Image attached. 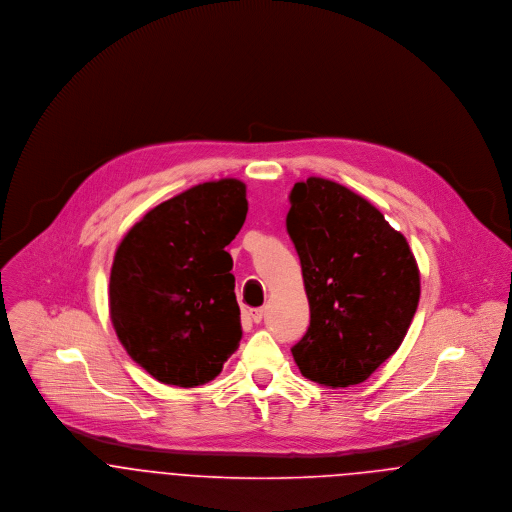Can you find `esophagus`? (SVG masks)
Segmentation results:
<instances>
[{
	"label": "esophagus",
	"mask_w": 512,
	"mask_h": 512,
	"mask_svg": "<svg viewBox=\"0 0 512 512\" xmlns=\"http://www.w3.org/2000/svg\"><path fill=\"white\" fill-rule=\"evenodd\" d=\"M250 317H252L254 323H260V321L264 319V307H254V309H250Z\"/></svg>",
	"instance_id": "34e87169"
}]
</instances>
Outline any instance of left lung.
<instances>
[{
	"label": "left lung",
	"instance_id": "obj_1",
	"mask_svg": "<svg viewBox=\"0 0 512 512\" xmlns=\"http://www.w3.org/2000/svg\"><path fill=\"white\" fill-rule=\"evenodd\" d=\"M290 203L286 226L311 311L293 361L317 384H361L408 333L420 301L416 258L376 207L335 181L295 183Z\"/></svg>",
	"mask_w": 512,
	"mask_h": 512
}]
</instances>
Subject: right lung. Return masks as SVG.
Returning a JSON list of instances; mask_svg holds the SVG:
<instances>
[{
    "label": "right lung",
    "instance_id": "obj_1",
    "mask_svg": "<svg viewBox=\"0 0 512 512\" xmlns=\"http://www.w3.org/2000/svg\"><path fill=\"white\" fill-rule=\"evenodd\" d=\"M248 213L246 185H195L151 209L122 238L110 272V319L128 355L163 382L219 376L242 327L224 250Z\"/></svg>",
    "mask_w": 512,
    "mask_h": 512
}]
</instances>
